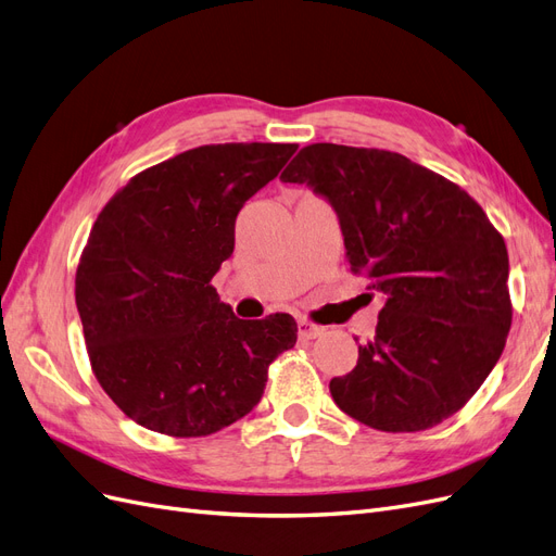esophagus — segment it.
<instances>
[{"instance_id":"esophagus-1","label":"esophagus","mask_w":556,"mask_h":556,"mask_svg":"<svg viewBox=\"0 0 556 556\" xmlns=\"http://www.w3.org/2000/svg\"><path fill=\"white\" fill-rule=\"evenodd\" d=\"M323 333H325V329L308 323V319H301V323H299V336H301V339H317V336H323Z\"/></svg>"}]
</instances>
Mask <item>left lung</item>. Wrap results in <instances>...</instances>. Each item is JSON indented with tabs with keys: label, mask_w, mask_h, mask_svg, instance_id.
Returning a JSON list of instances; mask_svg holds the SVG:
<instances>
[{
	"label": "left lung",
	"mask_w": 556,
	"mask_h": 556,
	"mask_svg": "<svg viewBox=\"0 0 556 556\" xmlns=\"http://www.w3.org/2000/svg\"><path fill=\"white\" fill-rule=\"evenodd\" d=\"M339 213L350 271L384 294L357 366L329 392L357 422L425 431L462 410L513 323L508 248L457 182L380 148L313 143L280 174Z\"/></svg>",
	"instance_id": "obj_1"
}]
</instances>
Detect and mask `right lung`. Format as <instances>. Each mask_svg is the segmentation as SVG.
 <instances>
[{"label":"right lung","mask_w":556,"mask_h":556,"mask_svg":"<svg viewBox=\"0 0 556 556\" xmlns=\"http://www.w3.org/2000/svg\"><path fill=\"white\" fill-rule=\"evenodd\" d=\"M296 143H213L131 176L97 215L76 268L92 374L134 422L211 435L257 406L268 366L294 348L288 313L239 319L211 285L245 201Z\"/></svg>","instance_id":"add662e5"}]
</instances>
